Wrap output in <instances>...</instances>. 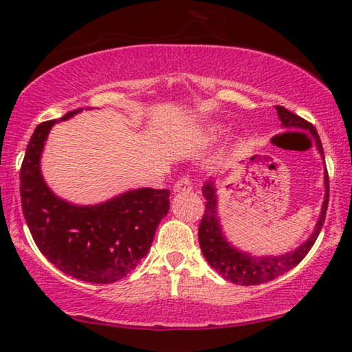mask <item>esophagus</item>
Wrapping results in <instances>:
<instances>
[{
  "mask_svg": "<svg viewBox=\"0 0 352 352\" xmlns=\"http://www.w3.org/2000/svg\"><path fill=\"white\" fill-rule=\"evenodd\" d=\"M190 189H192V182H190V178H189L188 175L178 178L177 183L174 184V192H175V194L189 192Z\"/></svg>",
  "mask_w": 352,
  "mask_h": 352,
  "instance_id": "34e87169",
  "label": "esophagus"
}]
</instances>
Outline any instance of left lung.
Instances as JSON below:
<instances>
[{"mask_svg":"<svg viewBox=\"0 0 352 352\" xmlns=\"http://www.w3.org/2000/svg\"><path fill=\"white\" fill-rule=\"evenodd\" d=\"M276 111L279 121L283 122L284 127L309 130L315 140V146H317L321 157L324 160L323 146H321L317 129H315L311 122H307L306 119L295 115V113L289 111L281 105H276ZM324 201L323 206H321L320 219L317 225H315L312 236L309 237L302 245H300L290 253H285L281 256H259V258H256V256L239 252V250H236L225 239L217 219L216 188H214L212 180L206 182L204 189H201L204 190L206 204L205 214L204 217H201V222L199 226V242L208 264L225 279L241 285L264 284L273 281V279L284 275V273H287L306 258V254L309 253V250L312 248L315 241H317L320 231L324 225L327 204H329V177H327V169H324Z\"/></svg>","mask_w":352,"mask_h":352,"instance_id":"left-lung-1","label":"left lung"}]
</instances>
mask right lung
Instances as JSON below:
<instances>
[{
    "label": "right lung",
    "instance_id": "obj_1",
    "mask_svg": "<svg viewBox=\"0 0 352 352\" xmlns=\"http://www.w3.org/2000/svg\"><path fill=\"white\" fill-rule=\"evenodd\" d=\"M79 111H68L60 121ZM56 122L52 119L35 127L21 163V208L29 231L60 272L85 283H115L147 254L158 223L169 211L170 192L141 188L93 206L58 199L40 172L45 141Z\"/></svg>",
    "mask_w": 352,
    "mask_h": 352
}]
</instances>
